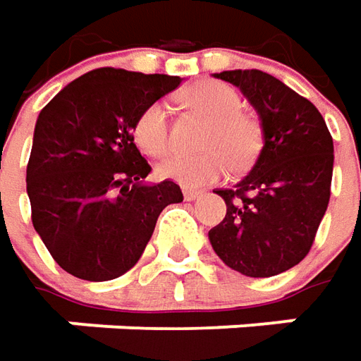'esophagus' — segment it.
Here are the masks:
<instances>
[{
    "instance_id": "esophagus-1",
    "label": "esophagus",
    "mask_w": 361,
    "mask_h": 361,
    "mask_svg": "<svg viewBox=\"0 0 361 361\" xmlns=\"http://www.w3.org/2000/svg\"><path fill=\"white\" fill-rule=\"evenodd\" d=\"M204 195V192H197V190H183V197L188 200V202H195V200H200Z\"/></svg>"
}]
</instances>
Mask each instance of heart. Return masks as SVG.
<instances>
[{"mask_svg": "<svg viewBox=\"0 0 361 361\" xmlns=\"http://www.w3.org/2000/svg\"><path fill=\"white\" fill-rule=\"evenodd\" d=\"M183 104L209 119L197 156H173L159 164L157 176L185 185L202 188L218 181L231 168L242 169L254 157L259 130L250 116L240 111L242 99L230 85L219 81L195 83L183 94ZM133 140L147 157H164L171 147L169 118L164 104H152L133 123Z\"/></svg>", "mask_w": 361, "mask_h": 361, "instance_id": "1", "label": "heart"}]
</instances>
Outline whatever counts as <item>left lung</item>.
<instances>
[{"instance_id":"8db88e82","label":"left lung","mask_w":361,"mask_h":361,"mask_svg":"<svg viewBox=\"0 0 361 361\" xmlns=\"http://www.w3.org/2000/svg\"><path fill=\"white\" fill-rule=\"evenodd\" d=\"M240 87L259 116L264 147L233 190H218L226 218L209 230L219 259L269 278L304 259L329 202L334 140L317 107L259 69L214 73Z\"/></svg>"}]
</instances>
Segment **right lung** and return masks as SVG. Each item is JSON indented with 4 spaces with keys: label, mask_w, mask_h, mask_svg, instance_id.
<instances>
[{
    "label": "right lung",
    "mask_w": 361,
    "mask_h": 361,
    "mask_svg": "<svg viewBox=\"0 0 361 361\" xmlns=\"http://www.w3.org/2000/svg\"><path fill=\"white\" fill-rule=\"evenodd\" d=\"M181 80L99 68L68 83L39 111L27 161L32 221L57 266L87 281L137 264L164 207L183 200L152 171L133 143L143 109Z\"/></svg>",
    "instance_id": "obj_1"
}]
</instances>
